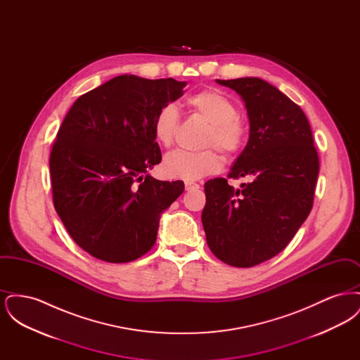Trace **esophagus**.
Instances as JSON below:
<instances>
[{"instance_id":"34e87169","label":"esophagus","mask_w":360,"mask_h":360,"mask_svg":"<svg viewBox=\"0 0 360 360\" xmlns=\"http://www.w3.org/2000/svg\"><path fill=\"white\" fill-rule=\"evenodd\" d=\"M200 188V185L198 184H195V182H191V181H186L185 182V188L190 191V190H195V188Z\"/></svg>"}]
</instances>
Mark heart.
I'll use <instances>...</instances> for the list:
<instances>
[{
    "label": "heart",
    "instance_id": "1",
    "mask_svg": "<svg viewBox=\"0 0 360 360\" xmlns=\"http://www.w3.org/2000/svg\"><path fill=\"white\" fill-rule=\"evenodd\" d=\"M188 108L209 121L204 135L205 147H219L225 154L238 155L247 143L248 127L238 115L236 105L217 90L206 89L191 94L186 101ZM179 127V112L174 105L162 106L155 115L154 136L163 147L174 143ZM223 155L214 148L204 151L176 150L163 160V172L169 178L195 181L209 174L220 172Z\"/></svg>",
    "mask_w": 360,
    "mask_h": 360
}]
</instances>
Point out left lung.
<instances>
[{
  "instance_id": "left-lung-1",
  "label": "left lung",
  "mask_w": 360,
  "mask_h": 360,
  "mask_svg": "<svg viewBox=\"0 0 360 360\" xmlns=\"http://www.w3.org/2000/svg\"><path fill=\"white\" fill-rule=\"evenodd\" d=\"M235 90L247 109L250 137L228 178L250 176L240 188L225 178L205 184L202 225L210 251L233 267H252L279 254L307 220L319 176L308 119L269 82L216 79Z\"/></svg>"
}]
</instances>
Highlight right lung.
<instances>
[{"instance_id":"right-lung-1","label":"right lung","mask_w":360,"mask_h":360,"mask_svg":"<svg viewBox=\"0 0 360 360\" xmlns=\"http://www.w3.org/2000/svg\"><path fill=\"white\" fill-rule=\"evenodd\" d=\"M186 82L119 75L81 96L62 122L50 155L56 213L91 257L127 263L156 241L160 214L184 193L182 181H158L156 112L184 96Z\"/></svg>"}]
</instances>
